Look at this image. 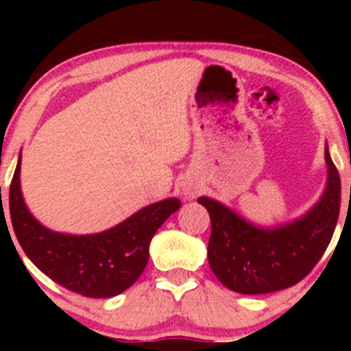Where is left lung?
Listing matches in <instances>:
<instances>
[{"label": "left lung", "mask_w": 351, "mask_h": 351, "mask_svg": "<svg viewBox=\"0 0 351 351\" xmlns=\"http://www.w3.org/2000/svg\"><path fill=\"white\" fill-rule=\"evenodd\" d=\"M324 159L323 195L306 214L285 224L261 228L214 198H198L212 222L208 265L222 285L247 295L270 293L295 285L316 267L331 241L341 204V183L328 144Z\"/></svg>", "instance_id": "left-lung-1"}]
</instances>
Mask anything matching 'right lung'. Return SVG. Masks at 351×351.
I'll use <instances>...</instances> for the list:
<instances>
[{
    "label": "right lung",
    "mask_w": 351,
    "mask_h": 351,
    "mask_svg": "<svg viewBox=\"0 0 351 351\" xmlns=\"http://www.w3.org/2000/svg\"><path fill=\"white\" fill-rule=\"evenodd\" d=\"M22 151L10 186V215L28 260L56 284L93 299L129 289L149 261V244L162 222L182 207L178 198L146 205L107 231L64 234L52 231L28 210L20 185Z\"/></svg>",
    "instance_id": "right-lung-1"
}]
</instances>
